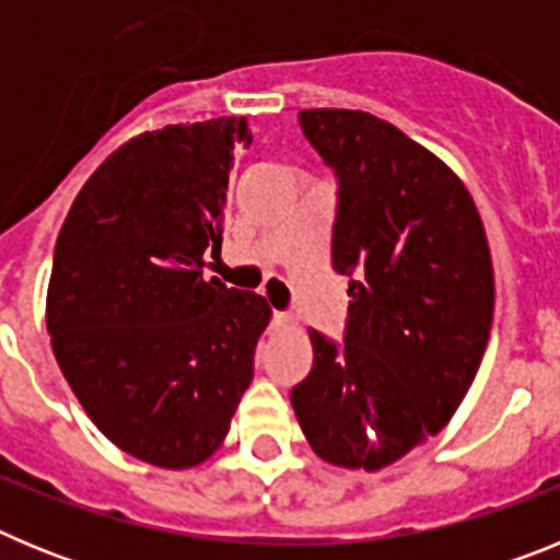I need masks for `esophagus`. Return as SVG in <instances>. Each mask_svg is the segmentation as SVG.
I'll return each mask as SVG.
<instances>
[{
    "label": "esophagus",
    "instance_id": "1",
    "mask_svg": "<svg viewBox=\"0 0 560 560\" xmlns=\"http://www.w3.org/2000/svg\"><path fill=\"white\" fill-rule=\"evenodd\" d=\"M271 323H275L277 328H289V325L294 323V319H291L289 314H283V311H275V314H271Z\"/></svg>",
    "mask_w": 560,
    "mask_h": 560
}]
</instances>
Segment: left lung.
<instances>
[{
	"label": "left lung",
	"instance_id": "1",
	"mask_svg": "<svg viewBox=\"0 0 560 560\" xmlns=\"http://www.w3.org/2000/svg\"><path fill=\"white\" fill-rule=\"evenodd\" d=\"M336 173L330 264L348 283L345 341L311 328L291 407L311 448L378 471L446 427L482 361L493 266L471 192L448 165L368 112L305 108Z\"/></svg>",
	"mask_w": 560,
	"mask_h": 560
}]
</instances>
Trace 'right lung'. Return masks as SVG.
I'll return each mask as SVG.
<instances>
[{"mask_svg":"<svg viewBox=\"0 0 560 560\" xmlns=\"http://www.w3.org/2000/svg\"><path fill=\"white\" fill-rule=\"evenodd\" d=\"M246 117L165 126L89 176L58 235L47 330L63 378L114 446L160 468L205 463L252 384L264 296L205 280Z\"/></svg>","mask_w":560,"mask_h":560,"instance_id":"add662e5","label":"right lung"}]
</instances>
